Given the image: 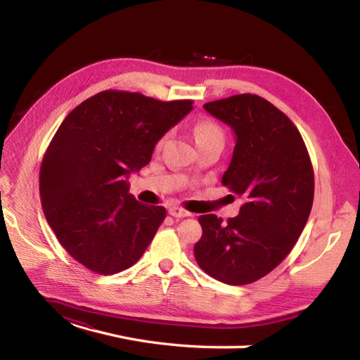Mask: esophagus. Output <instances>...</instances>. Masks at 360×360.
<instances>
[{
	"instance_id": "esophagus-1",
	"label": "esophagus",
	"mask_w": 360,
	"mask_h": 360,
	"mask_svg": "<svg viewBox=\"0 0 360 360\" xmlns=\"http://www.w3.org/2000/svg\"><path fill=\"white\" fill-rule=\"evenodd\" d=\"M169 214L171 216H174V217H188V216H191V213L188 212V210H184V209H181V207H179V205H174V207H169Z\"/></svg>"
}]
</instances>
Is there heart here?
I'll return each mask as SVG.
<instances>
[{"label":"heart","instance_id":"b5f03b06","mask_svg":"<svg viewBox=\"0 0 360 360\" xmlns=\"http://www.w3.org/2000/svg\"><path fill=\"white\" fill-rule=\"evenodd\" d=\"M193 135H195V139H197L198 146L210 143V141H214V139H224L222 129L214 122H210V120H204V122H200L197 126H195ZM163 141H165V136L159 141L158 147H160L163 144Z\"/></svg>","mask_w":360,"mask_h":360}]
</instances>
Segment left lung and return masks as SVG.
<instances>
[{"mask_svg":"<svg viewBox=\"0 0 360 360\" xmlns=\"http://www.w3.org/2000/svg\"><path fill=\"white\" fill-rule=\"evenodd\" d=\"M204 110L234 130L222 184L245 204L226 222L200 216L202 236L193 255L207 275L246 285L270 274L296 245L312 209V163L297 127L263 97L237 94Z\"/></svg>","mask_w":360,"mask_h":360,"instance_id":"obj_1","label":"left lung"}]
</instances>
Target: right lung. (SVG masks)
Segmentation results:
<instances>
[{"mask_svg":"<svg viewBox=\"0 0 360 360\" xmlns=\"http://www.w3.org/2000/svg\"><path fill=\"white\" fill-rule=\"evenodd\" d=\"M192 103L106 90L60 124L41 160L40 200L58 242L84 267L114 275L146 252L167 210L136 201L127 177L147 165Z\"/></svg>","mask_w":360,"mask_h":360,"instance_id":"1","label":"right lung"}]
</instances>
